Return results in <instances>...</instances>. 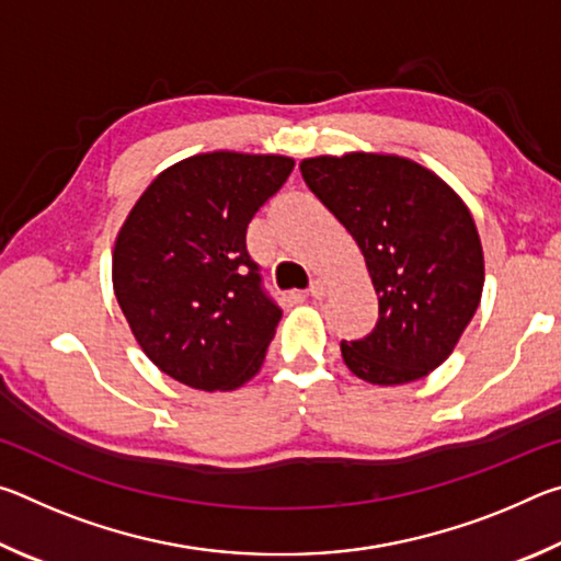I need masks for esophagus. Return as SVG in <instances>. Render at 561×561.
Listing matches in <instances>:
<instances>
[{
  "instance_id": "obj_1",
  "label": "esophagus",
  "mask_w": 561,
  "mask_h": 561,
  "mask_svg": "<svg viewBox=\"0 0 561 561\" xmlns=\"http://www.w3.org/2000/svg\"><path fill=\"white\" fill-rule=\"evenodd\" d=\"M327 294V284L321 282V279H314L311 282V287H309V297H314V299H321Z\"/></svg>"
}]
</instances>
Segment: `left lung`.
I'll list each match as a JSON object with an SVG mask.
<instances>
[{"label":"left lung","mask_w":561,"mask_h":561,"mask_svg":"<svg viewBox=\"0 0 561 561\" xmlns=\"http://www.w3.org/2000/svg\"><path fill=\"white\" fill-rule=\"evenodd\" d=\"M299 168L358 242L378 294L371 334L341 341L346 366L378 386L431 374L453 354L485 282L470 210L438 175L408 158L321 156Z\"/></svg>","instance_id":"8db88e82"}]
</instances>
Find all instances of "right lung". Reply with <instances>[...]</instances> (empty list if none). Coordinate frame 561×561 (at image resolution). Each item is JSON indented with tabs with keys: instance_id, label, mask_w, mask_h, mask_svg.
I'll list each match as a JSON object with an SVG mask.
<instances>
[{
	"instance_id": "add662e5",
	"label": "right lung",
	"mask_w": 561,
	"mask_h": 561,
	"mask_svg": "<svg viewBox=\"0 0 561 561\" xmlns=\"http://www.w3.org/2000/svg\"><path fill=\"white\" fill-rule=\"evenodd\" d=\"M291 170L284 156H193L123 222L113 291L140 348L175 381L232 391L260 371L282 309L247 252V225Z\"/></svg>"
}]
</instances>
